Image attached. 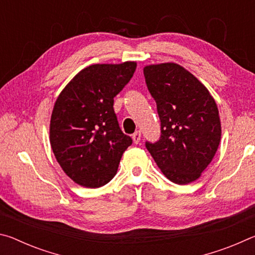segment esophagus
I'll use <instances>...</instances> for the list:
<instances>
[{
    "mask_svg": "<svg viewBox=\"0 0 255 255\" xmlns=\"http://www.w3.org/2000/svg\"><path fill=\"white\" fill-rule=\"evenodd\" d=\"M140 138H141L140 131H135L132 133V140H133V143H135V144H139Z\"/></svg>",
    "mask_w": 255,
    "mask_h": 255,
    "instance_id": "1",
    "label": "esophagus"
}]
</instances>
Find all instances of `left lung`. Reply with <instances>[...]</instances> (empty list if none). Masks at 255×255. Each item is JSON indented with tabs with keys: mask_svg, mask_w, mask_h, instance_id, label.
Returning a JSON list of instances; mask_svg holds the SVG:
<instances>
[{
	"mask_svg": "<svg viewBox=\"0 0 255 255\" xmlns=\"http://www.w3.org/2000/svg\"><path fill=\"white\" fill-rule=\"evenodd\" d=\"M144 76L161 120L159 139L146 141V148L172 182L196 181L221 141L217 105L206 86L178 64L148 65Z\"/></svg>",
	"mask_w": 255,
	"mask_h": 255,
	"instance_id": "8db88e82",
	"label": "left lung"
}]
</instances>
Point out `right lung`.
Returning <instances> with one entry per match:
<instances>
[{
  "label": "right lung",
  "instance_id": "obj_1",
  "mask_svg": "<svg viewBox=\"0 0 255 255\" xmlns=\"http://www.w3.org/2000/svg\"><path fill=\"white\" fill-rule=\"evenodd\" d=\"M137 64H96L82 70L55 102L50 145L68 178L85 188L107 184L132 143L119 127L114 98L133 75Z\"/></svg>",
  "mask_w": 255,
  "mask_h": 255
}]
</instances>
